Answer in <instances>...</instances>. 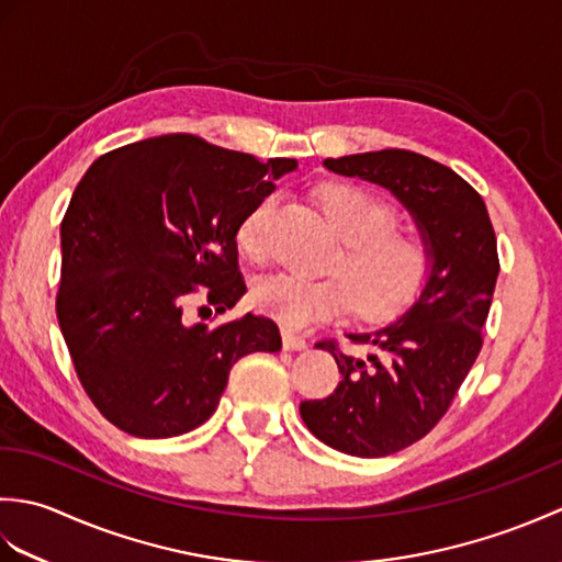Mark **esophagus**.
<instances>
[{
    "label": "esophagus",
    "instance_id": "34e87169",
    "mask_svg": "<svg viewBox=\"0 0 562 562\" xmlns=\"http://www.w3.org/2000/svg\"><path fill=\"white\" fill-rule=\"evenodd\" d=\"M282 345H284V350H304L306 348V340L302 336H296L294 330L284 328L282 330Z\"/></svg>",
    "mask_w": 562,
    "mask_h": 562
}]
</instances>
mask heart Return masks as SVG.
<instances>
[{
    "instance_id": "1",
    "label": "heart",
    "mask_w": 562,
    "mask_h": 562,
    "mask_svg": "<svg viewBox=\"0 0 562 562\" xmlns=\"http://www.w3.org/2000/svg\"><path fill=\"white\" fill-rule=\"evenodd\" d=\"M328 220L345 238L336 278H304L278 272L260 280L250 302L284 328H306L348 314L384 321L403 312L423 292L432 268L429 238L413 226L393 224L396 212L384 198L355 183H328L318 190ZM278 195L260 198L236 226V246L260 262L270 250V224Z\"/></svg>"
}]
</instances>
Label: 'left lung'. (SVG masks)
Listing matches in <instances>:
<instances>
[{
	"label": "left lung",
	"instance_id": "8db88e82",
	"mask_svg": "<svg viewBox=\"0 0 562 562\" xmlns=\"http://www.w3.org/2000/svg\"><path fill=\"white\" fill-rule=\"evenodd\" d=\"M324 166L389 188L432 246L420 300L386 328L348 336L352 345H374V355H345L338 340L316 345L336 357L342 379L328 398L300 405L306 427L328 447L389 457L432 432L483 348L499 272L497 238L475 188L423 154L381 149Z\"/></svg>",
	"mask_w": 562,
	"mask_h": 562
}]
</instances>
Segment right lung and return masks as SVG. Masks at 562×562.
<instances>
[{
	"label": "right lung",
	"instance_id": "1",
	"mask_svg": "<svg viewBox=\"0 0 562 562\" xmlns=\"http://www.w3.org/2000/svg\"><path fill=\"white\" fill-rule=\"evenodd\" d=\"M294 169L178 133L113 149L83 173L59 224L55 308L83 391L117 429L190 432L241 357L282 348L272 318L190 324L186 306L202 294L224 314L241 300L236 226Z\"/></svg>",
	"mask_w": 562,
	"mask_h": 562
}]
</instances>
